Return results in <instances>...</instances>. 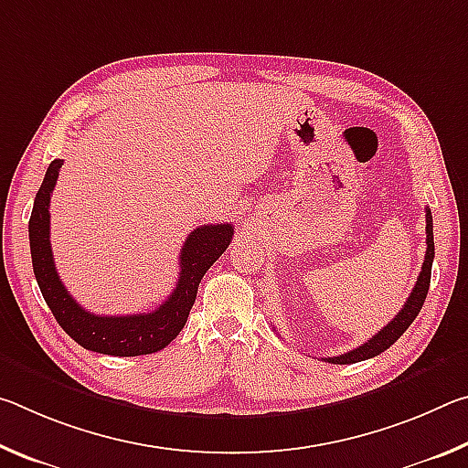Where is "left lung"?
Masks as SVG:
<instances>
[{
  "instance_id": "left-lung-1",
  "label": "left lung",
  "mask_w": 468,
  "mask_h": 468,
  "mask_svg": "<svg viewBox=\"0 0 468 468\" xmlns=\"http://www.w3.org/2000/svg\"><path fill=\"white\" fill-rule=\"evenodd\" d=\"M425 233H427V250H425V260L421 266V272H419V279L415 282L413 291L407 299V303L402 310L394 315V320L390 324L378 332V335L371 336L367 343H363L361 346L353 348L345 355H338V357H328L324 361L328 363H338V366H348V363H357V361H366L376 357V355L384 353L386 348H390L396 340H399L405 330L413 324V320L417 318V314L421 312L423 301L427 297V291H430V281H431V264H433V220H431V210L425 208Z\"/></svg>"
}]
</instances>
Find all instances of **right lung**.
I'll use <instances>...</instances> for the list:
<instances>
[{
	"instance_id": "1",
	"label": "right lung",
	"mask_w": 468,
	"mask_h": 468,
	"mask_svg": "<svg viewBox=\"0 0 468 468\" xmlns=\"http://www.w3.org/2000/svg\"><path fill=\"white\" fill-rule=\"evenodd\" d=\"M63 161L55 158L38 187L33 215L28 220L30 256L38 289L49 305L59 326L78 345L94 353L115 355V357H136V355L156 353L167 346L186 326L192 310L197 284L206 271L223 256L233 239V225H204L194 229L181 248L179 276L171 295L150 314L132 315H97L86 312L59 281L55 271L49 241V202L59 177Z\"/></svg>"
}]
</instances>
